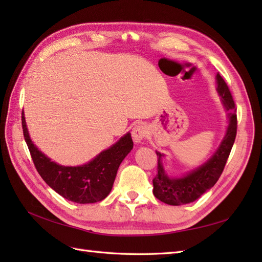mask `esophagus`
Segmentation results:
<instances>
[{"instance_id": "esophagus-1", "label": "esophagus", "mask_w": 262, "mask_h": 262, "mask_svg": "<svg viewBox=\"0 0 262 262\" xmlns=\"http://www.w3.org/2000/svg\"><path fill=\"white\" fill-rule=\"evenodd\" d=\"M147 134V128L143 124H137L132 130V137L135 143H141L144 137Z\"/></svg>"}]
</instances>
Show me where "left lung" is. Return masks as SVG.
<instances>
[{"label":"left lung","instance_id":"obj_1","mask_svg":"<svg viewBox=\"0 0 262 262\" xmlns=\"http://www.w3.org/2000/svg\"><path fill=\"white\" fill-rule=\"evenodd\" d=\"M216 83L217 92L220 93L224 107L230 111V124L226 134L217 151L211 155L207 162L181 178H170L166 174L161 162L163 154L157 152L158 174L153 179V193L159 200L165 204L180 206L194 202L208 189L214 187L225 168L226 161L229 159L236 137V109L230 89L220 74L216 75Z\"/></svg>","mask_w":262,"mask_h":262}]
</instances>
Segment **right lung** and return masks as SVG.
<instances>
[{
  "mask_svg": "<svg viewBox=\"0 0 262 262\" xmlns=\"http://www.w3.org/2000/svg\"><path fill=\"white\" fill-rule=\"evenodd\" d=\"M21 120L25 141L38 173L53 190L77 204L101 202L108 196L120 163L134 145L130 134L127 133L89 163L80 166H64L53 162L32 143L24 113Z\"/></svg>",
  "mask_w": 262,
  "mask_h": 262,
  "instance_id": "1",
  "label": "right lung"
}]
</instances>
